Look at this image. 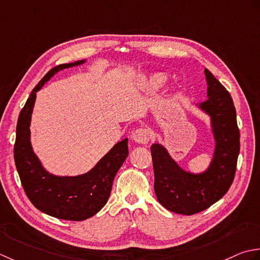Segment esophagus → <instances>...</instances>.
<instances>
[{
    "mask_svg": "<svg viewBox=\"0 0 260 260\" xmlns=\"http://www.w3.org/2000/svg\"><path fill=\"white\" fill-rule=\"evenodd\" d=\"M132 139H134L137 144H148V141L150 139V132L146 128H138L134 131Z\"/></svg>",
    "mask_w": 260,
    "mask_h": 260,
    "instance_id": "esophagus-1",
    "label": "esophagus"
}]
</instances>
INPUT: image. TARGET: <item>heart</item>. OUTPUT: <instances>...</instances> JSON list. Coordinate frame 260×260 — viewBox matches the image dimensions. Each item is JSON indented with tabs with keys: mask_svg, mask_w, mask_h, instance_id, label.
I'll list each match as a JSON object with an SVG mask.
<instances>
[{
	"mask_svg": "<svg viewBox=\"0 0 260 260\" xmlns=\"http://www.w3.org/2000/svg\"><path fill=\"white\" fill-rule=\"evenodd\" d=\"M167 82V76L164 74H153L149 76L144 84V89L147 92H157Z\"/></svg>",
	"mask_w": 260,
	"mask_h": 260,
	"instance_id": "b5f03b06",
	"label": "heart"
}]
</instances>
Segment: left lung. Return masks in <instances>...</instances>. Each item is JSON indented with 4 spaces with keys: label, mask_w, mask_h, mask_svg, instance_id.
I'll return each mask as SVG.
<instances>
[{
    "label": "left lung",
    "mask_w": 260,
    "mask_h": 260,
    "mask_svg": "<svg viewBox=\"0 0 260 260\" xmlns=\"http://www.w3.org/2000/svg\"><path fill=\"white\" fill-rule=\"evenodd\" d=\"M208 100L199 108L211 118L215 140L213 158L209 168L201 174L184 171L159 144L150 147L155 193L164 208L178 214L192 215L223 197L234 182L240 151V132L230 93L208 70Z\"/></svg>",
    "instance_id": "1"
}]
</instances>
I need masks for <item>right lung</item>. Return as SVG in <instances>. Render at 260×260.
I'll return each mask as SVG.
<instances>
[{"instance_id":"add662e5","label":"right lung","mask_w":260,"mask_h":260,"mask_svg":"<svg viewBox=\"0 0 260 260\" xmlns=\"http://www.w3.org/2000/svg\"><path fill=\"white\" fill-rule=\"evenodd\" d=\"M85 60L52 68L32 89L17 123L14 161L26 197L37 209L57 219L83 221L107 204L116 173L128 157V138L116 144L91 171L78 176H56L47 172L34 152L30 122L37 92L59 71L82 65Z\"/></svg>"}]
</instances>
